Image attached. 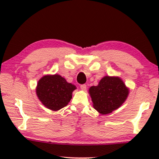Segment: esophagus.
<instances>
[{"instance_id":"1","label":"esophagus","mask_w":159,"mask_h":159,"mask_svg":"<svg viewBox=\"0 0 159 159\" xmlns=\"http://www.w3.org/2000/svg\"><path fill=\"white\" fill-rule=\"evenodd\" d=\"M80 88H81V90H82L85 91V90H86V89H87V86H86V84H81V85H80Z\"/></svg>"}]
</instances>
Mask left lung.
<instances>
[{
  "mask_svg": "<svg viewBox=\"0 0 159 159\" xmlns=\"http://www.w3.org/2000/svg\"><path fill=\"white\" fill-rule=\"evenodd\" d=\"M93 106L102 115L116 110L127 100L129 90L123 80L115 76H105L97 86L89 89Z\"/></svg>",
  "mask_w": 159,
  "mask_h": 159,
  "instance_id": "obj_1",
  "label": "left lung"
}]
</instances>
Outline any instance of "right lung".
Segmentation results:
<instances>
[{
	"label": "right lung",
	"instance_id": "1",
	"mask_svg": "<svg viewBox=\"0 0 159 159\" xmlns=\"http://www.w3.org/2000/svg\"><path fill=\"white\" fill-rule=\"evenodd\" d=\"M77 88L57 74L47 75L39 80L36 94L40 101L50 110L58 111L68 105Z\"/></svg>",
	"mask_w": 159,
	"mask_h": 159
}]
</instances>
